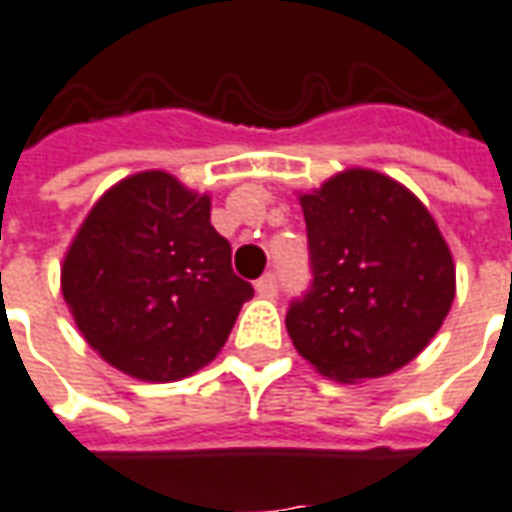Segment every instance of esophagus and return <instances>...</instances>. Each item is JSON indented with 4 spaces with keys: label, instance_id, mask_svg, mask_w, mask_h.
I'll use <instances>...</instances> for the list:
<instances>
[{
    "label": "esophagus",
    "instance_id": "esophagus-1",
    "mask_svg": "<svg viewBox=\"0 0 512 512\" xmlns=\"http://www.w3.org/2000/svg\"><path fill=\"white\" fill-rule=\"evenodd\" d=\"M256 292L264 295V298H273L278 292V276L276 273H264L259 281H256Z\"/></svg>",
    "mask_w": 512,
    "mask_h": 512
}]
</instances>
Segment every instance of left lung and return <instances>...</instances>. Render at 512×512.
I'll return each instance as SVG.
<instances>
[{
    "instance_id": "8db88e82",
    "label": "left lung",
    "mask_w": 512,
    "mask_h": 512,
    "mask_svg": "<svg viewBox=\"0 0 512 512\" xmlns=\"http://www.w3.org/2000/svg\"><path fill=\"white\" fill-rule=\"evenodd\" d=\"M312 287L287 331L317 373L357 384L396 373L449 315L457 278L438 222L404 183L351 167L298 192Z\"/></svg>"
}]
</instances>
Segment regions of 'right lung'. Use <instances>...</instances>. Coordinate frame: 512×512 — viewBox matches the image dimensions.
I'll use <instances>...</instances> for the list:
<instances>
[{
	"mask_svg": "<svg viewBox=\"0 0 512 512\" xmlns=\"http://www.w3.org/2000/svg\"><path fill=\"white\" fill-rule=\"evenodd\" d=\"M61 292L83 340L111 368L153 384L206 368L253 298L211 225V195L164 169L102 192L66 248Z\"/></svg>",
	"mask_w": 512,
	"mask_h": 512,
	"instance_id": "1",
	"label": "right lung"
}]
</instances>
